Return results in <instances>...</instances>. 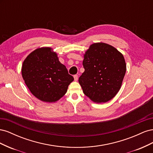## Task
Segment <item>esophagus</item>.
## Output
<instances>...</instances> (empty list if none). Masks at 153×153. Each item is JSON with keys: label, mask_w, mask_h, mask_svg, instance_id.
<instances>
[{"label": "esophagus", "mask_w": 153, "mask_h": 153, "mask_svg": "<svg viewBox=\"0 0 153 153\" xmlns=\"http://www.w3.org/2000/svg\"><path fill=\"white\" fill-rule=\"evenodd\" d=\"M73 77H74V80H75V81H77V80H78V75H75L73 76Z\"/></svg>", "instance_id": "1"}]
</instances>
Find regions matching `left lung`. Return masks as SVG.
I'll return each mask as SVG.
<instances>
[{
  "label": "left lung",
  "instance_id": "obj_1",
  "mask_svg": "<svg viewBox=\"0 0 153 153\" xmlns=\"http://www.w3.org/2000/svg\"><path fill=\"white\" fill-rule=\"evenodd\" d=\"M85 71L79 84L85 95L95 103H105L117 94L126 71L123 54L112 46L96 43L90 46L83 61Z\"/></svg>",
  "mask_w": 153,
  "mask_h": 153
}]
</instances>
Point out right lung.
I'll use <instances>...</instances> for the list:
<instances>
[{
  "label": "right lung",
  "instance_id": "add662e5",
  "mask_svg": "<svg viewBox=\"0 0 153 153\" xmlns=\"http://www.w3.org/2000/svg\"><path fill=\"white\" fill-rule=\"evenodd\" d=\"M22 75L31 93L48 103L61 98L74 80L66 66L59 61L57 54L49 47L31 52L23 62Z\"/></svg>",
  "mask_w": 153,
  "mask_h": 153
}]
</instances>
